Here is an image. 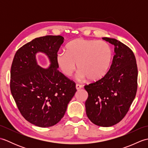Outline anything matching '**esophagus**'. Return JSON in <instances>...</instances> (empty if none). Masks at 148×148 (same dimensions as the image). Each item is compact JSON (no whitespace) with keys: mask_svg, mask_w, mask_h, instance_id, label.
<instances>
[{"mask_svg":"<svg viewBox=\"0 0 148 148\" xmlns=\"http://www.w3.org/2000/svg\"><path fill=\"white\" fill-rule=\"evenodd\" d=\"M83 86H81V85H80V84H76V90H79V89H81V88H82Z\"/></svg>","mask_w":148,"mask_h":148,"instance_id":"1","label":"esophagus"}]
</instances>
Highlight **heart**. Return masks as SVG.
<instances>
[{
    "mask_svg": "<svg viewBox=\"0 0 148 148\" xmlns=\"http://www.w3.org/2000/svg\"><path fill=\"white\" fill-rule=\"evenodd\" d=\"M65 53L56 55L59 69L70 77L77 67V79L88 77L90 81L99 80L108 73L112 58V51L109 44L103 40L76 39L68 43Z\"/></svg>",
    "mask_w": 148,
    "mask_h": 148,
    "instance_id": "heart-1",
    "label": "heart"
}]
</instances>
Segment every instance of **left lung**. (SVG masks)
Returning <instances> with one entry per match:
<instances>
[{
  "instance_id": "left-lung-1",
  "label": "left lung",
  "mask_w": 148,
  "mask_h": 148,
  "mask_svg": "<svg viewBox=\"0 0 148 148\" xmlns=\"http://www.w3.org/2000/svg\"><path fill=\"white\" fill-rule=\"evenodd\" d=\"M114 46L115 55L108 73L84 86L88 93L86 113L93 123L108 127L125 117L136 95L137 67L132 51L117 39L102 37Z\"/></svg>"
}]
</instances>
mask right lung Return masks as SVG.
Masks as SVG:
<instances>
[{"mask_svg": "<svg viewBox=\"0 0 148 148\" xmlns=\"http://www.w3.org/2000/svg\"><path fill=\"white\" fill-rule=\"evenodd\" d=\"M64 41L61 36L37 37L21 47L12 63L11 94L21 115L37 127H49L60 121L77 91L75 83L58 70L56 56ZM38 52L47 56L48 68L37 64Z\"/></svg>", "mask_w": 148, "mask_h": 148, "instance_id": "add662e5", "label": "right lung"}]
</instances>
